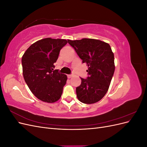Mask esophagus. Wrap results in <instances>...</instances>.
I'll return each instance as SVG.
<instances>
[{
	"instance_id": "34e87169",
	"label": "esophagus",
	"mask_w": 147,
	"mask_h": 147,
	"mask_svg": "<svg viewBox=\"0 0 147 147\" xmlns=\"http://www.w3.org/2000/svg\"><path fill=\"white\" fill-rule=\"evenodd\" d=\"M73 76H74L73 75H68L67 77H68V78H72Z\"/></svg>"
}]
</instances>
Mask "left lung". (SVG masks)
Instances as JSON below:
<instances>
[{"label": "left lung", "instance_id": "obj_1", "mask_svg": "<svg viewBox=\"0 0 147 147\" xmlns=\"http://www.w3.org/2000/svg\"><path fill=\"white\" fill-rule=\"evenodd\" d=\"M83 63L88 65L89 77L81 78L76 88L78 99L86 104H94L103 98L110 86L115 72L114 54L107 43L97 39L67 40Z\"/></svg>", "mask_w": 147, "mask_h": 147}]
</instances>
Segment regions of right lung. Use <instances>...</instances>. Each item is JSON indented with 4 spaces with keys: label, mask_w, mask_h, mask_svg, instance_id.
<instances>
[{
    "label": "right lung",
    "mask_w": 147,
    "mask_h": 147,
    "mask_svg": "<svg viewBox=\"0 0 147 147\" xmlns=\"http://www.w3.org/2000/svg\"><path fill=\"white\" fill-rule=\"evenodd\" d=\"M67 43L64 39L43 38L32 44L22 57L24 80L43 102L53 103L61 98L67 77L53 69L61 49Z\"/></svg>",
    "instance_id": "1"
}]
</instances>
